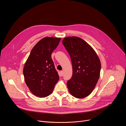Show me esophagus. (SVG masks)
I'll return each mask as SVG.
<instances>
[{"label":"esophagus","mask_w":126,"mask_h":126,"mask_svg":"<svg viewBox=\"0 0 126 126\" xmlns=\"http://www.w3.org/2000/svg\"><path fill=\"white\" fill-rule=\"evenodd\" d=\"M60 74H61V76H62L63 75V71H60Z\"/></svg>","instance_id":"esophagus-1"}]
</instances>
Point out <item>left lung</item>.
Instances as JSON below:
<instances>
[{"label":"left lung","instance_id":"obj_1","mask_svg":"<svg viewBox=\"0 0 126 126\" xmlns=\"http://www.w3.org/2000/svg\"><path fill=\"white\" fill-rule=\"evenodd\" d=\"M62 43L70 56L73 74L67 82L70 94L82 99L93 91L99 80L101 68L100 59L93 48L82 39L64 38Z\"/></svg>","mask_w":126,"mask_h":126}]
</instances>
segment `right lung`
I'll return each instance as SVG.
<instances>
[{"label": "right lung", "instance_id": "1", "mask_svg": "<svg viewBox=\"0 0 126 126\" xmlns=\"http://www.w3.org/2000/svg\"><path fill=\"white\" fill-rule=\"evenodd\" d=\"M60 40L53 37L42 38L32 48L25 63V82L31 92L40 98L50 95L59 79L51 57Z\"/></svg>", "mask_w": 126, "mask_h": 126}]
</instances>
